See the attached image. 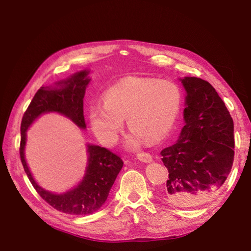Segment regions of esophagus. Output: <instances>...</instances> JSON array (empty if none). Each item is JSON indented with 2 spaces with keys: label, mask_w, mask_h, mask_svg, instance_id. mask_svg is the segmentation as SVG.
<instances>
[{
  "label": "esophagus",
  "mask_w": 251,
  "mask_h": 251,
  "mask_svg": "<svg viewBox=\"0 0 251 251\" xmlns=\"http://www.w3.org/2000/svg\"><path fill=\"white\" fill-rule=\"evenodd\" d=\"M137 158L143 163H151L152 162V156L150 155V154L146 153V152L137 154Z\"/></svg>",
  "instance_id": "1"
}]
</instances>
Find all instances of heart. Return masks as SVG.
Segmentation results:
<instances>
[{"instance_id":"1","label":"heart","mask_w":251,"mask_h":251,"mask_svg":"<svg viewBox=\"0 0 251 251\" xmlns=\"http://www.w3.org/2000/svg\"><path fill=\"white\" fill-rule=\"evenodd\" d=\"M182 101L177 84L156 78L128 77L112 85L103 94V103L89 106L94 134L105 146H113L124 127L131 129L127 147L138 148L142 138L162 139L172 130Z\"/></svg>"}]
</instances>
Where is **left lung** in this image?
Here are the masks:
<instances>
[{"label": "left lung", "mask_w": 251, "mask_h": 251, "mask_svg": "<svg viewBox=\"0 0 251 251\" xmlns=\"http://www.w3.org/2000/svg\"><path fill=\"white\" fill-rule=\"evenodd\" d=\"M185 90L184 126L161 151L168 169L162 197L178 207L204 204L225 183L234 161V124L216 89L195 76L179 78Z\"/></svg>", "instance_id": "obj_1"}]
</instances>
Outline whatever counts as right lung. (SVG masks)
I'll list each match as a JSON object with an SVG mask.
<instances>
[{
    "mask_svg": "<svg viewBox=\"0 0 251 251\" xmlns=\"http://www.w3.org/2000/svg\"><path fill=\"white\" fill-rule=\"evenodd\" d=\"M89 70H82L52 86H42L32 99L21 121L20 158L25 172L37 193L55 209L68 215L85 216L99 210L109 196L117 175L123 167L120 156L108 149L86 145L87 164L83 178L74 188L62 193H54L42 188L32 176L25 161L26 131L30 126L46 113H58L68 117L78 128L86 129L84 119V96L90 79Z\"/></svg>",
    "mask_w": 251,
    "mask_h": 251,
    "instance_id": "obj_1",
    "label": "right lung"
}]
</instances>
